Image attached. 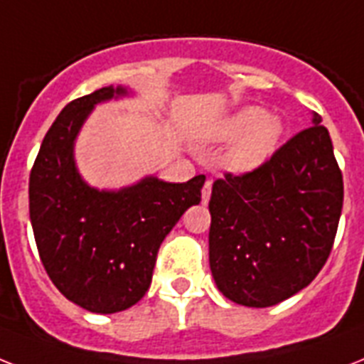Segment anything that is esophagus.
Wrapping results in <instances>:
<instances>
[{
  "label": "esophagus",
  "mask_w": 364,
  "mask_h": 364,
  "mask_svg": "<svg viewBox=\"0 0 364 364\" xmlns=\"http://www.w3.org/2000/svg\"><path fill=\"white\" fill-rule=\"evenodd\" d=\"M211 188H213V181L203 183V188H202V202L203 203L209 202V198H211Z\"/></svg>",
  "instance_id": "esophagus-1"
}]
</instances>
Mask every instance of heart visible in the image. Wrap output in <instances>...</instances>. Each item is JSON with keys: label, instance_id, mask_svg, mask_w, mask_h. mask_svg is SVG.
Listing matches in <instances>:
<instances>
[{"label": "heart", "instance_id": "obj_1", "mask_svg": "<svg viewBox=\"0 0 364 364\" xmlns=\"http://www.w3.org/2000/svg\"><path fill=\"white\" fill-rule=\"evenodd\" d=\"M284 127L279 117L265 110L249 106L220 119L209 132V140L232 141L226 155V166L233 172H252L262 166L279 146Z\"/></svg>", "mask_w": 364, "mask_h": 364}]
</instances>
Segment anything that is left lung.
<instances>
[{
  "label": "left lung",
  "mask_w": 364,
  "mask_h": 364,
  "mask_svg": "<svg viewBox=\"0 0 364 364\" xmlns=\"http://www.w3.org/2000/svg\"><path fill=\"white\" fill-rule=\"evenodd\" d=\"M252 172L213 183L209 265L230 301L265 309L312 282L329 258L344 181L329 131L314 114Z\"/></svg>",
  "instance_id": "obj_1"
}]
</instances>
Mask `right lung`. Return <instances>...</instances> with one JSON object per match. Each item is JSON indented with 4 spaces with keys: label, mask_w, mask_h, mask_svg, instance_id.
<instances>
[{
    "label": "right lung",
    "mask_w": 364,
    "mask_h": 364,
    "mask_svg": "<svg viewBox=\"0 0 364 364\" xmlns=\"http://www.w3.org/2000/svg\"><path fill=\"white\" fill-rule=\"evenodd\" d=\"M127 95L100 87L65 106L29 173V218L50 280L69 301L97 314L136 305L151 284L156 252L191 205L205 176L166 183L149 176L121 191H97L80 177L75 140L97 102Z\"/></svg>",
    "instance_id": "obj_1"
}]
</instances>
